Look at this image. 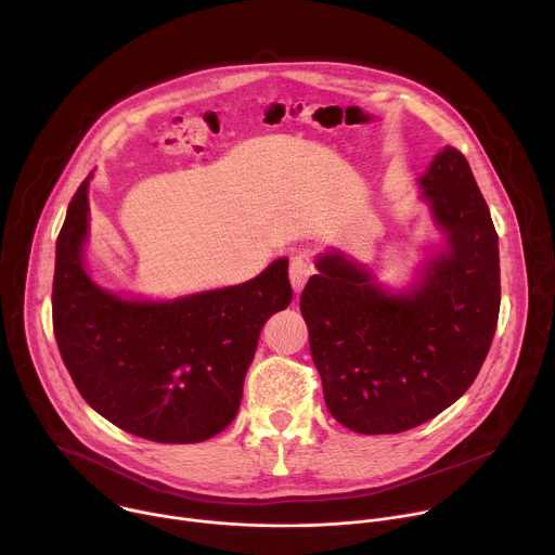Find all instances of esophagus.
I'll return each mask as SVG.
<instances>
[{
	"label": "esophagus",
	"mask_w": 555,
	"mask_h": 555,
	"mask_svg": "<svg viewBox=\"0 0 555 555\" xmlns=\"http://www.w3.org/2000/svg\"><path fill=\"white\" fill-rule=\"evenodd\" d=\"M309 274H311V266H309L307 259H302V257L292 259V263H289V281H292L294 294H300V289L305 287Z\"/></svg>",
	"instance_id": "34e87169"
}]
</instances>
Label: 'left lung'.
<instances>
[{
  "label": "left lung",
  "mask_w": 555,
  "mask_h": 555,
  "mask_svg": "<svg viewBox=\"0 0 555 555\" xmlns=\"http://www.w3.org/2000/svg\"><path fill=\"white\" fill-rule=\"evenodd\" d=\"M443 246L404 289L340 248L313 259L300 313L336 422L360 435L411 430L469 388L490 351L499 307V236L463 153L443 146L424 176Z\"/></svg>",
  "instance_id": "obj_1"
}]
</instances>
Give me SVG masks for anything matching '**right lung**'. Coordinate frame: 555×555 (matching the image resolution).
Here are the masks:
<instances>
[{"label":"right lung","instance_id":"add662e5","mask_svg":"<svg viewBox=\"0 0 555 555\" xmlns=\"http://www.w3.org/2000/svg\"><path fill=\"white\" fill-rule=\"evenodd\" d=\"M90 180L56 240L52 323L83 400L107 422L157 443H197L240 411L246 371L272 313L292 300L287 257L259 276L153 300L101 287L86 268Z\"/></svg>","mask_w":555,"mask_h":555}]
</instances>
